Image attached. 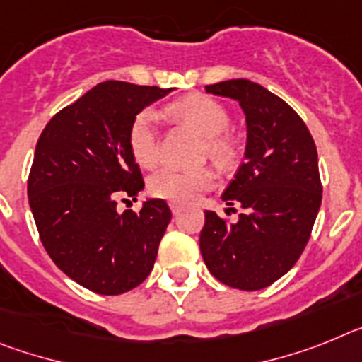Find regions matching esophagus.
<instances>
[{"label": "esophagus", "instance_id": "esophagus-1", "mask_svg": "<svg viewBox=\"0 0 362 362\" xmlns=\"http://www.w3.org/2000/svg\"><path fill=\"white\" fill-rule=\"evenodd\" d=\"M180 209H182V207L178 206V204H171V211H173V215H178V213H180Z\"/></svg>", "mask_w": 362, "mask_h": 362}]
</instances>
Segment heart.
I'll use <instances>...</instances> for the list:
<instances>
[{
    "mask_svg": "<svg viewBox=\"0 0 362 362\" xmlns=\"http://www.w3.org/2000/svg\"><path fill=\"white\" fill-rule=\"evenodd\" d=\"M168 115L184 122L200 136L207 138V153L215 162L228 163L233 158V140L224 134L231 118L226 107L206 94H189L168 105ZM129 149L140 168L151 169L158 162V136L156 118L153 111L138 112L129 127ZM215 184V175L209 169L182 173L175 169H160L149 178V191L153 197L173 204H189Z\"/></svg>",
    "mask_w": 362,
    "mask_h": 362,
    "instance_id": "heart-1",
    "label": "heart"
}]
</instances>
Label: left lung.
<instances>
[{"label": "left lung", "instance_id": "obj_1", "mask_svg": "<svg viewBox=\"0 0 362 362\" xmlns=\"http://www.w3.org/2000/svg\"><path fill=\"white\" fill-rule=\"evenodd\" d=\"M206 93L235 100L246 116L244 162L222 194L244 211L235 224L204 211L200 253L226 286L262 290L293 268L312 233L322 200L315 142L300 116L255 81H220Z\"/></svg>", "mask_w": 362, "mask_h": 362}]
</instances>
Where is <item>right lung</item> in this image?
<instances>
[{"mask_svg":"<svg viewBox=\"0 0 362 362\" xmlns=\"http://www.w3.org/2000/svg\"><path fill=\"white\" fill-rule=\"evenodd\" d=\"M175 89L103 81L43 129L29 175V204L43 246L72 281L100 295L142 284L155 266L171 209L146 199L118 213V199L144 189L129 127Z\"/></svg>","mask_w":362,"mask_h":362,"instance_id":"obj_1","label":"right lung"}]
</instances>
